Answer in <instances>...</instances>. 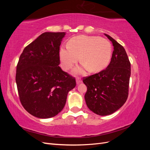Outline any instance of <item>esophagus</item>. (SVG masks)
Listing matches in <instances>:
<instances>
[{
  "label": "esophagus",
  "mask_w": 150,
  "mask_h": 150,
  "mask_svg": "<svg viewBox=\"0 0 150 150\" xmlns=\"http://www.w3.org/2000/svg\"><path fill=\"white\" fill-rule=\"evenodd\" d=\"M80 83H81V80L79 78H78V79H76V84H79Z\"/></svg>",
  "instance_id": "obj_1"
}]
</instances>
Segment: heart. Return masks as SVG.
Here are the masks:
<instances>
[{
	"label": "heart",
	"mask_w": 150,
	"mask_h": 150,
	"mask_svg": "<svg viewBox=\"0 0 150 150\" xmlns=\"http://www.w3.org/2000/svg\"><path fill=\"white\" fill-rule=\"evenodd\" d=\"M63 69L67 70L78 62L80 56L83 67H77V73H84L88 68L96 72L105 68L112 56V46L108 40L96 36L79 35L72 38L69 45L62 46L59 52Z\"/></svg>",
	"instance_id": "1"
}]
</instances>
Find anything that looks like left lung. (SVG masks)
<instances>
[{
	"mask_svg": "<svg viewBox=\"0 0 150 150\" xmlns=\"http://www.w3.org/2000/svg\"><path fill=\"white\" fill-rule=\"evenodd\" d=\"M114 47L106 69L83 79L87 86L84 98L91 111L100 116L112 114L123 105L128 96L131 64L125 48L104 34Z\"/></svg>",
	"mask_w": 150,
	"mask_h": 150,
	"instance_id": "left-lung-1",
	"label": "left lung"
}]
</instances>
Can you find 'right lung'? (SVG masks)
Segmentation results:
<instances>
[{
    "label": "right lung",
    "instance_id": "right-lung-1",
    "mask_svg": "<svg viewBox=\"0 0 150 150\" xmlns=\"http://www.w3.org/2000/svg\"><path fill=\"white\" fill-rule=\"evenodd\" d=\"M65 33H44L26 46L20 56L16 81L22 105L30 115L49 118L64 108L76 79L63 71L59 48Z\"/></svg>",
    "mask_w": 150,
    "mask_h": 150
}]
</instances>
